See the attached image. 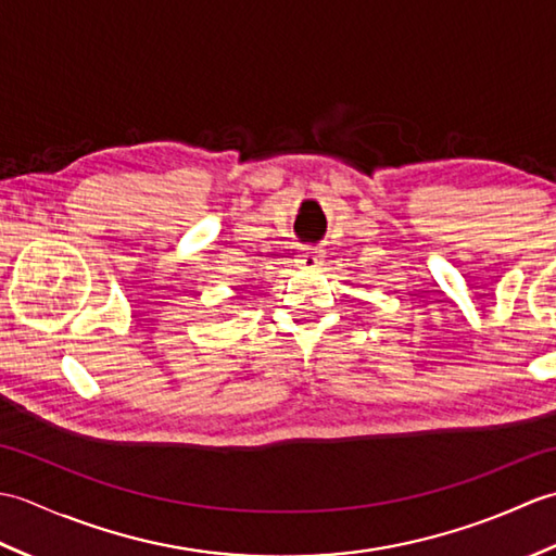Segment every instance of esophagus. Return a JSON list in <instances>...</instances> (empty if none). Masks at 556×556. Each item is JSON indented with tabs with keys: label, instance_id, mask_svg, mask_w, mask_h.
Listing matches in <instances>:
<instances>
[{
	"label": "esophagus",
	"instance_id": "34e87169",
	"mask_svg": "<svg viewBox=\"0 0 556 556\" xmlns=\"http://www.w3.org/2000/svg\"><path fill=\"white\" fill-rule=\"evenodd\" d=\"M296 263L303 269H317L323 265V253L315 251V248H301L296 255Z\"/></svg>",
	"mask_w": 556,
	"mask_h": 556
}]
</instances>
